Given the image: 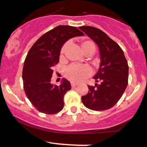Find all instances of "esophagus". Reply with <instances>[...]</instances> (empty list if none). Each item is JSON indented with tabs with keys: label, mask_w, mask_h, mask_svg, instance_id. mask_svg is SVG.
Wrapping results in <instances>:
<instances>
[{
	"label": "esophagus",
	"mask_w": 147,
	"mask_h": 147,
	"mask_svg": "<svg viewBox=\"0 0 147 147\" xmlns=\"http://www.w3.org/2000/svg\"><path fill=\"white\" fill-rule=\"evenodd\" d=\"M71 86H72V87H75V86H78V84L74 82H71Z\"/></svg>",
	"instance_id": "obj_1"
}]
</instances>
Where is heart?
Here are the masks:
<instances>
[{"instance_id":"1","label":"heart","mask_w":147,"mask_h":147,"mask_svg":"<svg viewBox=\"0 0 147 147\" xmlns=\"http://www.w3.org/2000/svg\"><path fill=\"white\" fill-rule=\"evenodd\" d=\"M67 44H65L61 49V55L63 56L66 50ZM81 49L84 53L91 49H95V45L91 40H85L81 43ZM90 69L86 66H80V65H70L66 67L64 71V75L70 81L73 82H81L84 79L87 78L90 75Z\"/></svg>"}]
</instances>
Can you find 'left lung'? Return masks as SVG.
Returning a JSON list of instances; mask_svg holds the SVG:
<instances>
[{"label":"left lung","instance_id":"left-lung-1","mask_svg":"<svg viewBox=\"0 0 147 147\" xmlns=\"http://www.w3.org/2000/svg\"><path fill=\"white\" fill-rule=\"evenodd\" d=\"M95 42L100 52L99 69L93 77L95 86H88L87 95L81 98L88 109L95 111L108 109L119 100L128 84L129 66L123 50L108 35L93 26L79 27Z\"/></svg>","mask_w":147,"mask_h":147}]
</instances>
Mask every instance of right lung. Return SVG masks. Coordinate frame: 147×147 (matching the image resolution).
I'll use <instances>...</instances> for the list:
<instances>
[{
  "mask_svg": "<svg viewBox=\"0 0 147 147\" xmlns=\"http://www.w3.org/2000/svg\"><path fill=\"white\" fill-rule=\"evenodd\" d=\"M84 33L71 26H58L42 35L31 47L24 61L22 78L28 99L39 112L55 114L63 108V96L71 84L63 78L60 86L51 84L52 67L59 62L62 47Z\"/></svg>",
  "mask_w": 147,
  "mask_h": 147,
  "instance_id": "obj_1",
  "label": "right lung"
}]
</instances>
